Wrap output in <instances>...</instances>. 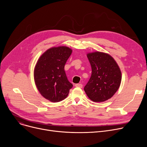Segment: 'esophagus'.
Masks as SVG:
<instances>
[{
	"mask_svg": "<svg viewBox=\"0 0 147 147\" xmlns=\"http://www.w3.org/2000/svg\"><path fill=\"white\" fill-rule=\"evenodd\" d=\"M75 86L76 87H77V88H82V87H83V85L82 84H79V83H78V84H75Z\"/></svg>",
	"mask_w": 147,
	"mask_h": 147,
	"instance_id": "obj_1",
	"label": "esophagus"
}]
</instances>
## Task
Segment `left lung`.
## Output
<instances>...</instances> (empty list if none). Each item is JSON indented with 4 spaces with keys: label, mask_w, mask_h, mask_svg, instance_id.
I'll use <instances>...</instances> for the list:
<instances>
[{
    "label": "left lung",
    "mask_w": 147,
    "mask_h": 147,
    "mask_svg": "<svg viewBox=\"0 0 147 147\" xmlns=\"http://www.w3.org/2000/svg\"><path fill=\"white\" fill-rule=\"evenodd\" d=\"M87 57L92 74L84 90L92 101H105L115 94L120 86V68L109 53L96 51L88 53Z\"/></svg>",
    "instance_id": "8db88e82"
}]
</instances>
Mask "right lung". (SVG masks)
I'll list each match as a JSON object with an SVG mask.
<instances>
[{
  "instance_id": "1",
  "label": "right lung",
  "mask_w": 147,
  "mask_h": 147,
  "mask_svg": "<svg viewBox=\"0 0 147 147\" xmlns=\"http://www.w3.org/2000/svg\"><path fill=\"white\" fill-rule=\"evenodd\" d=\"M67 46L52 47L39 57L34 69V79L41 95L52 102L67 98L73 84L64 70L66 62L72 53Z\"/></svg>"
}]
</instances>
